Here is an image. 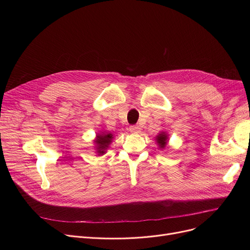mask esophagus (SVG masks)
Returning <instances> with one entry per match:
<instances>
[{
    "label": "esophagus",
    "mask_w": 250,
    "mask_h": 250,
    "mask_svg": "<svg viewBox=\"0 0 250 250\" xmlns=\"http://www.w3.org/2000/svg\"><path fill=\"white\" fill-rule=\"evenodd\" d=\"M128 129H129V132L133 134H139L141 132V127L139 125H130Z\"/></svg>",
    "instance_id": "obj_1"
}]
</instances>
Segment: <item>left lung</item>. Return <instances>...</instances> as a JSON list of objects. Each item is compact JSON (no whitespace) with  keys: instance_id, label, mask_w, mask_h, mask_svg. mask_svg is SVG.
Wrapping results in <instances>:
<instances>
[{"instance_id":"obj_1","label":"left lung","mask_w":250,"mask_h":250,"mask_svg":"<svg viewBox=\"0 0 250 250\" xmlns=\"http://www.w3.org/2000/svg\"><path fill=\"white\" fill-rule=\"evenodd\" d=\"M156 142H157V144H158L159 148L164 149L167 145V142H168V135L164 132H161L158 136L156 137Z\"/></svg>"}]
</instances>
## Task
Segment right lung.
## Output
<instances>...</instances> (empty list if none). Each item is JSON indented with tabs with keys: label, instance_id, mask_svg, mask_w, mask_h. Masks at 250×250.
<instances>
[{
	"label": "right lung",
	"instance_id": "obj_1",
	"mask_svg": "<svg viewBox=\"0 0 250 250\" xmlns=\"http://www.w3.org/2000/svg\"><path fill=\"white\" fill-rule=\"evenodd\" d=\"M112 139H113V135L111 133L101 132L100 134H97L94 143L96 144L95 148L97 150L98 155H103L105 153V151H106V149L111 144Z\"/></svg>",
	"mask_w": 250,
	"mask_h": 250
}]
</instances>
